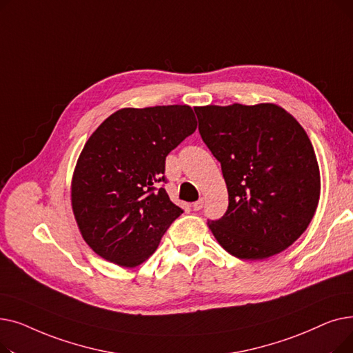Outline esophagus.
Wrapping results in <instances>:
<instances>
[{"label": "esophagus", "mask_w": 353, "mask_h": 353, "mask_svg": "<svg viewBox=\"0 0 353 353\" xmlns=\"http://www.w3.org/2000/svg\"><path fill=\"white\" fill-rule=\"evenodd\" d=\"M203 205H205V200H203V199H200V200H197V201H194L193 203V210H200L201 208H203Z\"/></svg>", "instance_id": "esophagus-1"}]
</instances>
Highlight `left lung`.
<instances>
[{
	"label": "left lung",
	"mask_w": 353,
	"mask_h": 353,
	"mask_svg": "<svg viewBox=\"0 0 353 353\" xmlns=\"http://www.w3.org/2000/svg\"><path fill=\"white\" fill-rule=\"evenodd\" d=\"M194 111L229 193L225 216L208 221L219 245L245 261L283 252L307 229L321 197L319 164L303 127L273 103Z\"/></svg>",
	"instance_id": "obj_1"
}]
</instances>
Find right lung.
I'll use <instances>...</instances> for the list:
<instances>
[{
	"label": "right lung",
	"mask_w": 353,
	"mask_h": 353,
	"mask_svg": "<svg viewBox=\"0 0 353 353\" xmlns=\"http://www.w3.org/2000/svg\"><path fill=\"white\" fill-rule=\"evenodd\" d=\"M190 105L125 107L90 136L71 179V208L84 242L107 262L136 268L183 213L159 183L165 156L194 133Z\"/></svg>",
	"instance_id": "add662e5"
}]
</instances>
